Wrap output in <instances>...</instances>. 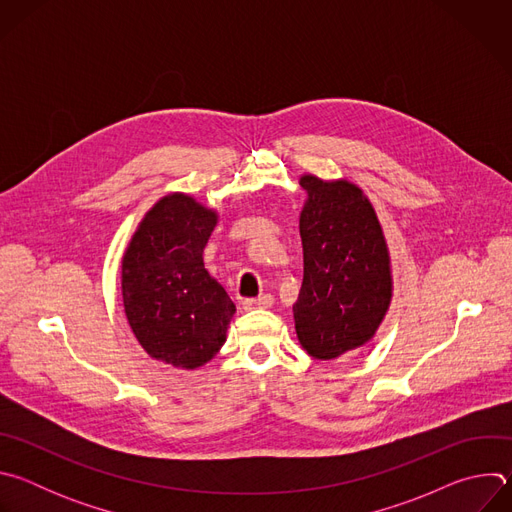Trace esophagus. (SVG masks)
<instances>
[{
	"mask_svg": "<svg viewBox=\"0 0 512 512\" xmlns=\"http://www.w3.org/2000/svg\"><path fill=\"white\" fill-rule=\"evenodd\" d=\"M273 306V298L271 296H259V298H249L243 302L245 310H267Z\"/></svg>",
	"mask_w": 512,
	"mask_h": 512,
	"instance_id": "1",
	"label": "esophagus"
}]
</instances>
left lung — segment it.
Masks as SVG:
<instances>
[{
	"instance_id": "1",
	"label": "left lung",
	"mask_w": 512,
	"mask_h": 512,
	"mask_svg": "<svg viewBox=\"0 0 512 512\" xmlns=\"http://www.w3.org/2000/svg\"><path fill=\"white\" fill-rule=\"evenodd\" d=\"M304 281L294 304L296 334L318 360L373 340L393 300L391 255L379 216L356 184L302 174Z\"/></svg>"
}]
</instances>
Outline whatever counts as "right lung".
<instances>
[{
    "label": "right lung",
    "instance_id": "1",
    "mask_svg": "<svg viewBox=\"0 0 512 512\" xmlns=\"http://www.w3.org/2000/svg\"><path fill=\"white\" fill-rule=\"evenodd\" d=\"M218 212L194 196L160 198L121 259V296L141 348L174 369L196 371L227 340L237 308L202 261Z\"/></svg>",
    "mask_w": 512,
    "mask_h": 512
}]
</instances>
